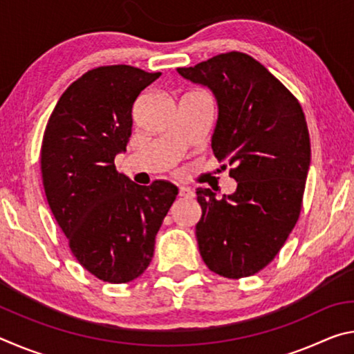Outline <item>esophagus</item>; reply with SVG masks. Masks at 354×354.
<instances>
[{
    "instance_id": "34e87169",
    "label": "esophagus",
    "mask_w": 354,
    "mask_h": 354,
    "mask_svg": "<svg viewBox=\"0 0 354 354\" xmlns=\"http://www.w3.org/2000/svg\"><path fill=\"white\" fill-rule=\"evenodd\" d=\"M194 190L190 187H184V185L179 187V196H183V198H194Z\"/></svg>"
}]
</instances>
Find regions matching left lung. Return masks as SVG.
Wrapping results in <instances>:
<instances>
[{"label":"left lung","instance_id":"left-lung-1","mask_svg":"<svg viewBox=\"0 0 354 354\" xmlns=\"http://www.w3.org/2000/svg\"><path fill=\"white\" fill-rule=\"evenodd\" d=\"M178 73L215 97L212 151L232 165L237 183L221 200L211 189H196L200 254L220 277H251L274 259L299 217L310 164L306 118L298 100L245 53H225Z\"/></svg>","mask_w":354,"mask_h":354}]
</instances>
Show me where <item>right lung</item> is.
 I'll list each match as a JSON object with an SVG mask.
<instances>
[{
    "label": "right lung",
    "instance_id": "add662e5",
    "mask_svg": "<svg viewBox=\"0 0 354 354\" xmlns=\"http://www.w3.org/2000/svg\"><path fill=\"white\" fill-rule=\"evenodd\" d=\"M159 76L131 65L88 70L59 98L41 142L51 212L76 261L106 283H129L147 270L178 195L169 181L139 185L113 164L127 151L134 101Z\"/></svg>",
    "mask_w": 354,
    "mask_h": 354
}]
</instances>
